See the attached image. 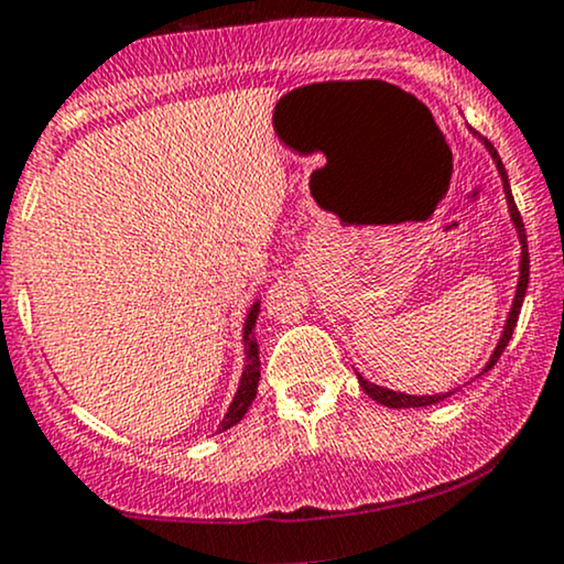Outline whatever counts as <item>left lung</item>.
<instances>
[{
  "instance_id": "obj_1",
  "label": "left lung",
  "mask_w": 564,
  "mask_h": 564,
  "mask_svg": "<svg viewBox=\"0 0 564 564\" xmlns=\"http://www.w3.org/2000/svg\"><path fill=\"white\" fill-rule=\"evenodd\" d=\"M475 138H480V134L475 132V129H469ZM480 142L485 145V151L490 153V159H494L496 170H498V177H501V185H503V198H507V206H509V217L511 223H514V230H517V241H520V275H517V289H514V300H511V307H509V315L507 321H503V332L498 336L494 352H490L488 364L482 366V371L477 373V377H482V373H488L490 368L496 366V360L501 358V352L507 349L509 339H511V332H514L517 326V318H520V307H522V300H525V291H528V278H530V257H528V238H525V225H522V217L520 212H517V204L514 198H511V187H509V177H507V170H503L501 159H498L496 148L490 145L488 140L480 138ZM358 381L360 387H364V392L368 394L371 400H377V403L387 405V408H424V405H435L440 400L451 398L453 392H440V394H408V392H394V390H387V387H379L373 384V381H368L366 377H360L358 373Z\"/></svg>"
}]
</instances>
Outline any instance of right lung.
<instances>
[{"label":"right lung","instance_id":"obj_1","mask_svg":"<svg viewBox=\"0 0 564 564\" xmlns=\"http://www.w3.org/2000/svg\"><path fill=\"white\" fill-rule=\"evenodd\" d=\"M257 315H260V300H254V304L249 307L243 321V371L241 379H238V390L232 394V403L228 408V413L219 422L217 432L230 430L243 419V413L249 411V405L254 403L257 398V384H260V345H257L254 336V326H257Z\"/></svg>","mask_w":564,"mask_h":564}]
</instances>
